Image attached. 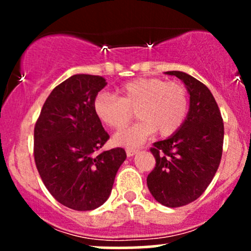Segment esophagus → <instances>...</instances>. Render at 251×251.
<instances>
[{
  "mask_svg": "<svg viewBox=\"0 0 251 251\" xmlns=\"http://www.w3.org/2000/svg\"><path fill=\"white\" fill-rule=\"evenodd\" d=\"M137 153H138V150H133V149L126 150V154H127V157H133V155Z\"/></svg>",
  "mask_w": 251,
  "mask_h": 251,
  "instance_id": "obj_1",
  "label": "esophagus"
}]
</instances>
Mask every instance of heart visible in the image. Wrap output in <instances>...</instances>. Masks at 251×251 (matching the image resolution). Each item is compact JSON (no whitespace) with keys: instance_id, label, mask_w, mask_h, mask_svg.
I'll list each match as a JSON object with an SVG mask.
<instances>
[{"instance_id":"obj_1","label":"heart","mask_w":251,"mask_h":251,"mask_svg":"<svg viewBox=\"0 0 251 251\" xmlns=\"http://www.w3.org/2000/svg\"><path fill=\"white\" fill-rule=\"evenodd\" d=\"M116 94H98L93 108L98 119L116 131L127 126L135 111L139 122L113 137V143L119 146L138 148L155 131L169 137L180 128L188 114V93L179 82L137 77L119 86Z\"/></svg>"}]
</instances>
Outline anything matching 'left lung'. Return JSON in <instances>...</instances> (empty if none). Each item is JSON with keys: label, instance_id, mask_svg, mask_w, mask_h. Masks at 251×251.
<instances>
[{"label": "left lung", "instance_id": "8db88e82", "mask_svg": "<svg viewBox=\"0 0 251 251\" xmlns=\"http://www.w3.org/2000/svg\"><path fill=\"white\" fill-rule=\"evenodd\" d=\"M185 85L189 111L180 128L165 140L153 144V171L148 188L158 203L169 208L186 205L205 191L220 166L224 125L210 89L190 74L165 72Z\"/></svg>", "mask_w": 251, "mask_h": 251}]
</instances>
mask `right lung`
Segmentation results:
<instances>
[{
  "label": "right lung",
  "instance_id": "add662e5",
  "mask_svg": "<svg viewBox=\"0 0 251 251\" xmlns=\"http://www.w3.org/2000/svg\"><path fill=\"white\" fill-rule=\"evenodd\" d=\"M106 85L98 75L68 77L51 91L34 128V158L43 184L59 203L77 211L108 200L126 159L122 148L94 155L109 138L93 108Z\"/></svg>",
  "mask_w": 251,
  "mask_h": 251
}]
</instances>
